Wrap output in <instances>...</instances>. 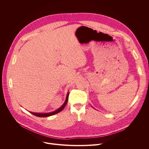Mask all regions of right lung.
Wrapping results in <instances>:
<instances>
[{
  "label": "right lung",
  "mask_w": 149,
  "mask_h": 149,
  "mask_svg": "<svg viewBox=\"0 0 149 149\" xmlns=\"http://www.w3.org/2000/svg\"><path fill=\"white\" fill-rule=\"evenodd\" d=\"M68 95H69V93H68L67 94V98H66V100L65 101V102L63 103V104L61 106V107L58 109V110H56V111H53L52 113H32V112H30L31 114H33L34 116H36L37 117H49V116H52V115H54L56 113H59L60 111H61L63 109H64V107L66 106L67 105V103L68 102Z\"/></svg>",
  "instance_id": "right-lung-1"
}]
</instances>
